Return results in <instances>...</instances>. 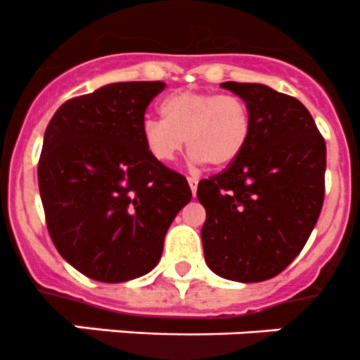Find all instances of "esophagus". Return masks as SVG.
<instances>
[{"label":"esophagus","mask_w":360,"mask_h":360,"mask_svg":"<svg viewBox=\"0 0 360 360\" xmlns=\"http://www.w3.org/2000/svg\"><path fill=\"white\" fill-rule=\"evenodd\" d=\"M187 182H189V187H191V191H193V194H196L198 182H200V180H198L196 176H189V178H187Z\"/></svg>","instance_id":"obj_1"}]
</instances>
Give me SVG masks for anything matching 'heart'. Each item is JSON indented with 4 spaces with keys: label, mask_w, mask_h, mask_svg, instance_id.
<instances>
[{
    "label": "heart",
    "mask_w": 360,
    "mask_h": 360,
    "mask_svg": "<svg viewBox=\"0 0 360 360\" xmlns=\"http://www.w3.org/2000/svg\"><path fill=\"white\" fill-rule=\"evenodd\" d=\"M162 120H144V146L157 162L169 164L186 146L198 162L225 167L245 151L252 115L243 98L209 91H178L160 103Z\"/></svg>",
    "instance_id": "b5f03b06"
}]
</instances>
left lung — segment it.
I'll return each mask as SVG.
<instances>
[{
  "label": "left lung",
  "instance_id": "left-lung-1",
  "mask_svg": "<svg viewBox=\"0 0 360 360\" xmlns=\"http://www.w3.org/2000/svg\"><path fill=\"white\" fill-rule=\"evenodd\" d=\"M246 101L245 151L198 184L205 207V262L236 282H262L288 268L307 243L325 198L326 146L311 112L268 85L225 82Z\"/></svg>",
  "mask_w": 360,
  "mask_h": 360
}]
</instances>
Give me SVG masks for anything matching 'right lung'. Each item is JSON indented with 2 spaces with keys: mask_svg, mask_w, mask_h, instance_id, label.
Returning a JSON list of instances; mask_svg holds the SVG:
<instances>
[{
  "mask_svg": "<svg viewBox=\"0 0 360 360\" xmlns=\"http://www.w3.org/2000/svg\"><path fill=\"white\" fill-rule=\"evenodd\" d=\"M164 82H120L65 101L49 121L37 176L53 245L98 282H127L160 260L186 176L157 162L141 127Z\"/></svg>",
  "mask_w": 360,
  "mask_h": 360,
  "instance_id": "obj_1",
  "label": "right lung"
}]
</instances>
